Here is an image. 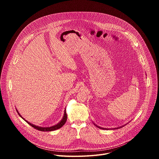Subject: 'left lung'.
Returning a JSON list of instances; mask_svg holds the SVG:
<instances>
[{
  "label": "left lung",
  "instance_id": "1",
  "mask_svg": "<svg viewBox=\"0 0 159 159\" xmlns=\"http://www.w3.org/2000/svg\"><path fill=\"white\" fill-rule=\"evenodd\" d=\"M94 123V125L96 126V127H98V128H100V129H109V128H102V127H100V126H98L97 125H96L94 123ZM123 126H120V127H117V128H113V129H119V128H122Z\"/></svg>",
  "mask_w": 159,
  "mask_h": 159
}]
</instances>
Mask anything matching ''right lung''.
Instances as JSON below:
<instances>
[{"label": "right lung", "mask_w": 159, "mask_h": 159, "mask_svg": "<svg viewBox=\"0 0 159 159\" xmlns=\"http://www.w3.org/2000/svg\"><path fill=\"white\" fill-rule=\"evenodd\" d=\"M66 109H65V111H64V114H63V116L61 119V120L58 122L57 124L53 125V126H48V127H41V126H36V125H34L30 122H28V121H26L23 117H22V116L20 115V113L18 112L17 109H16V111L18 113V115L20 116V117H21L22 119H23L25 121H26L30 125H31L32 127H33L34 128L38 129V130H39V131H55L56 129H58L59 128H60L61 127H62L65 123H66V118H67V115H66Z\"/></svg>", "instance_id": "right-lung-1"}]
</instances>
